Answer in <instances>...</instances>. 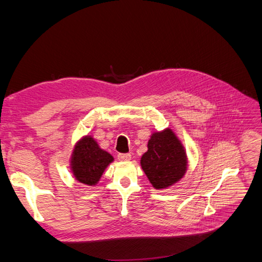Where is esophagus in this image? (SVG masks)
I'll return each instance as SVG.
<instances>
[{
    "instance_id": "esophagus-1",
    "label": "esophagus",
    "mask_w": 262,
    "mask_h": 262,
    "mask_svg": "<svg viewBox=\"0 0 262 262\" xmlns=\"http://www.w3.org/2000/svg\"><path fill=\"white\" fill-rule=\"evenodd\" d=\"M118 160L121 162H128L131 160V155L128 153H125V154L120 153V154H118Z\"/></svg>"
}]
</instances>
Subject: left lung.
Returning <instances> with one entry per match:
<instances>
[{"mask_svg": "<svg viewBox=\"0 0 262 262\" xmlns=\"http://www.w3.org/2000/svg\"><path fill=\"white\" fill-rule=\"evenodd\" d=\"M187 155L181 142L170 129L154 132L147 143V152L141 157V166L155 189L172 186L185 176Z\"/></svg>", "mask_w": 262, "mask_h": 262, "instance_id": "left-lung-1", "label": "left lung"}]
</instances>
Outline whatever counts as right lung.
<instances>
[{
  "mask_svg": "<svg viewBox=\"0 0 262 262\" xmlns=\"http://www.w3.org/2000/svg\"><path fill=\"white\" fill-rule=\"evenodd\" d=\"M113 161L112 155L101 149L92 137L86 136L78 141L74 147L71 157V169L77 181L94 186Z\"/></svg>",
  "mask_w": 262,
  "mask_h": 262,
  "instance_id": "obj_1",
  "label": "right lung"
}]
</instances>
